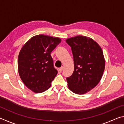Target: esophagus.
<instances>
[{
    "label": "esophagus",
    "mask_w": 124,
    "mask_h": 124,
    "mask_svg": "<svg viewBox=\"0 0 124 124\" xmlns=\"http://www.w3.org/2000/svg\"><path fill=\"white\" fill-rule=\"evenodd\" d=\"M63 70V67H60L59 69H58V71H59L60 73H61L62 72Z\"/></svg>",
    "instance_id": "obj_1"
}]
</instances>
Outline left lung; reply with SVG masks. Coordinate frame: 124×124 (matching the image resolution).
<instances>
[{
    "label": "left lung",
    "instance_id": "8db88e82",
    "mask_svg": "<svg viewBox=\"0 0 124 124\" xmlns=\"http://www.w3.org/2000/svg\"><path fill=\"white\" fill-rule=\"evenodd\" d=\"M72 49L74 69L67 78L68 88L73 92L82 95L95 87L102 78L105 60L99 45L89 37L82 35L67 39Z\"/></svg>",
    "mask_w": 124,
    "mask_h": 124
}]
</instances>
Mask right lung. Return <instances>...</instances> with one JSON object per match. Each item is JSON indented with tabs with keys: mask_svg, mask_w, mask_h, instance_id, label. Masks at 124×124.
Listing matches in <instances>:
<instances>
[{
	"mask_svg": "<svg viewBox=\"0 0 124 124\" xmlns=\"http://www.w3.org/2000/svg\"><path fill=\"white\" fill-rule=\"evenodd\" d=\"M61 41L58 38L37 35L31 38L21 50L18 73L24 85L35 93L49 89L57 74L50 54Z\"/></svg>",
	"mask_w": 124,
	"mask_h": 124,
	"instance_id": "obj_1",
	"label": "right lung"
}]
</instances>
